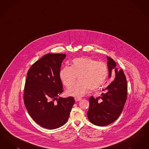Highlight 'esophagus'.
I'll return each instance as SVG.
<instances>
[{"mask_svg": "<svg viewBox=\"0 0 149 149\" xmlns=\"http://www.w3.org/2000/svg\"><path fill=\"white\" fill-rule=\"evenodd\" d=\"M80 100H81V98H75V100L76 102L80 101Z\"/></svg>", "mask_w": 149, "mask_h": 149, "instance_id": "1", "label": "esophagus"}]
</instances>
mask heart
I'll list each match as a JSON object with an SVG mask.
<instances>
[{
  "mask_svg": "<svg viewBox=\"0 0 149 149\" xmlns=\"http://www.w3.org/2000/svg\"><path fill=\"white\" fill-rule=\"evenodd\" d=\"M107 75L106 65L89 57L76 58L71 67L65 66L60 72V79L67 88L70 87L78 77L79 81L66 91L68 95L76 98L84 96L89 89H98L105 83Z\"/></svg>",
  "mask_w": 149,
  "mask_h": 149,
  "instance_id": "obj_1",
  "label": "heart"
}]
</instances>
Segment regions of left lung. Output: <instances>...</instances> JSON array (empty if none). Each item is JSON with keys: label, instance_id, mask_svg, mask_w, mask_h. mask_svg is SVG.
Segmentation results:
<instances>
[{"label": "left lung", "instance_id": "left-lung-1", "mask_svg": "<svg viewBox=\"0 0 149 149\" xmlns=\"http://www.w3.org/2000/svg\"><path fill=\"white\" fill-rule=\"evenodd\" d=\"M108 78H111L112 70L115 79L104 89L100 96L89 98V108L87 112L89 120L99 126L108 125L116 120L122 113L127 96V85L123 70L119 71L113 60L107 56ZM113 78H112L113 80Z\"/></svg>", "mask_w": 149, "mask_h": 149}]
</instances>
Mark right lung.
Segmentation results:
<instances>
[{
  "mask_svg": "<svg viewBox=\"0 0 149 149\" xmlns=\"http://www.w3.org/2000/svg\"><path fill=\"white\" fill-rule=\"evenodd\" d=\"M66 56L63 54H46L32 65L27 74L25 106L31 118L45 128L56 129L65 124L75 103L72 97L58 98L63 91L60 72Z\"/></svg>",
  "mask_w": 149,
  "mask_h": 149,
  "instance_id": "obj_1",
  "label": "right lung"
}]
</instances>
